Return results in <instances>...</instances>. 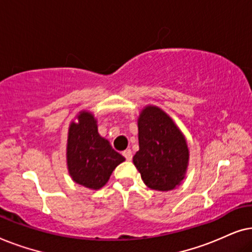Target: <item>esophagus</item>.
<instances>
[{
	"label": "esophagus",
	"instance_id": "34e87169",
	"mask_svg": "<svg viewBox=\"0 0 252 252\" xmlns=\"http://www.w3.org/2000/svg\"><path fill=\"white\" fill-rule=\"evenodd\" d=\"M123 156L126 158V160H132L133 158V154H132V150L130 149H127L123 153Z\"/></svg>",
	"mask_w": 252,
	"mask_h": 252
}]
</instances>
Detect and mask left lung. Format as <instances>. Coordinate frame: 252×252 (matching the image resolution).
<instances>
[{"label": "left lung", "mask_w": 252, "mask_h": 252, "mask_svg": "<svg viewBox=\"0 0 252 252\" xmlns=\"http://www.w3.org/2000/svg\"><path fill=\"white\" fill-rule=\"evenodd\" d=\"M137 126L140 149L133 157L134 165L150 189L172 190L187 170L189 151L185 136L156 106L142 110Z\"/></svg>", "instance_id": "obj_1"}]
</instances>
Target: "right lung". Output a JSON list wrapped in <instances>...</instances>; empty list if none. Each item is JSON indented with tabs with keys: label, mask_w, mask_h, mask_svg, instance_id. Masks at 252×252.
Instances as JSON below:
<instances>
[{
	"label": "right lung",
	"mask_w": 252,
	"mask_h": 252,
	"mask_svg": "<svg viewBox=\"0 0 252 252\" xmlns=\"http://www.w3.org/2000/svg\"><path fill=\"white\" fill-rule=\"evenodd\" d=\"M78 119L79 123H72L68 129V172L77 184L99 189L125 158L112 149L108 140L99 135L94 116L82 111Z\"/></svg>",
	"instance_id": "right-lung-1"
}]
</instances>
